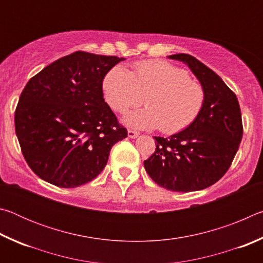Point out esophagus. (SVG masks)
Segmentation results:
<instances>
[{
    "label": "esophagus",
    "mask_w": 263,
    "mask_h": 263,
    "mask_svg": "<svg viewBox=\"0 0 263 263\" xmlns=\"http://www.w3.org/2000/svg\"><path fill=\"white\" fill-rule=\"evenodd\" d=\"M127 136H128V138H132V139H135V138H137L138 136H139V133L136 132V131L128 130V131H127Z\"/></svg>",
    "instance_id": "esophagus-1"
}]
</instances>
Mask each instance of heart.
<instances>
[{"mask_svg": "<svg viewBox=\"0 0 263 263\" xmlns=\"http://www.w3.org/2000/svg\"><path fill=\"white\" fill-rule=\"evenodd\" d=\"M102 89L106 103L118 112L139 104L144 95L145 108L127 112L123 123L144 130L160 127L168 135L188 127L205 97L203 87L184 69L162 60L137 62L132 72L115 66L105 74Z\"/></svg>", "mask_w": 263, "mask_h": 263, "instance_id": "1", "label": "heart"}]
</instances>
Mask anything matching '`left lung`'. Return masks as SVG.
Segmentation results:
<instances>
[{
    "instance_id": "1",
    "label": "left lung",
    "mask_w": 263,
    "mask_h": 263,
    "mask_svg": "<svg viewBox=\"0 0 263 263\" xmlns=\"http://www.w3.org/2000/svg\"><path fill=\"white\" fill-rule=\"evenodd\" d=\"M168 58L188 66L205 97L188 127L168 138L154 137L157 148L144 166L164 189L202 190L221 179L232 163L242 138L241 111L234 92L203 62L184 53Z\"/></svg>"
}]
</instances>
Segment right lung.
<instances>
[{"mask_svg":"<svg viewBox=\"0 0 263 263\" xmlns=\"http://www.w3.org/2000/svg\"><path fill=\"white\" fill-rule=\"evenodd\" d=\"M124 58L74 52L26 83L15 112L22 153L42 180L77 188L103 171L112 146L127 137L105 103L102 82Z\"/></svg>","mask_w":263,"mask_h":263,"instance_id":"add662e5","label":"right lung"}]
</instances>
